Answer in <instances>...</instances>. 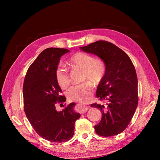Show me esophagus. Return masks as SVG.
<instances>
[{"label": "esophagus", "mask_w": 160, "mask_h": 160, "mask_svg": "<svg viewBox=\"0 0 160 160\" xmlns=\"http://www.w3.org/2000/svg\"><path fill=\"white\" fill-rule=\"evenodd\" d=\"M78 110H79V112H80L81 113H84L88 110V107L86 105H84L79 104V108Z\"/></svg>", "instance_id": "obj_1"}]
</instances>
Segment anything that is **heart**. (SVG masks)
<instances>
[{
	"mask_svg": "<svg viewBox=\"0 0 160 160\" xmlns=\"http://www.w3.org/2000/svg\"><path fill=\"white\" fill-rule=\"evenodd\" d=\"M68 64L72 69L83 71L82 80L85 81L72 85L67 91V98L71 101L85 103L93 93V84L98 86L103 80L107 71L106 65L103 59L83 52H77L72 55L69 58ZM55 75L57 83L61 88L65 89L69 86V73L61 64L57 67Z\"/></svg>",
	"mask_w": 160,
	"mask_h": 160,
	"instance_id": "1",
	"label": "heart"
}]
</instances>
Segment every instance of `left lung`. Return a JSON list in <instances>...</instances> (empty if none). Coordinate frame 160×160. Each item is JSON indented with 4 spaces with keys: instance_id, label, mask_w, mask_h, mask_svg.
Segmentation results:
<instances>
[{
    "instance_id": "1",
    "label": "left lung",
    "mask_w": 160,
    "mask_h": 160,
    "mask_svg": "<svg viewBox=\"0 0 160 160\" xmlns=\"http://www.w3.org/2000/svg\"><path fill=\"white\" fill-rule=\"evenodd\" d=\"M80 48L99 57L107 69L96 91L97 98L107 103L91 105L102 113L100 122L95 125V132L104 137L118 135L126 129L138 107V77L135 67L126 53L110 42L98 41Z\"/></svg>"
}]
</instances>
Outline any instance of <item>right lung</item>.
Returning a JSON list of instances; mask_svg holds the SVG:
<instances>
[{
    "instance_id": "1",
    "label": "right lung",
    "mask_w": 160,
    "mask_h": 160,
    "mask_svg": "<svg viewBox=\"0 0 160 160\" xmlns=\"http://www.w3.org/2000/svg\"><path fill=\"white\" fill-rule=\"evenodd\" d=\"M69 51L48 48L42 51L28 67L23 84L24 110L35 132L48 141L61 143L73 136L75 121L81 115L75 112V103L61 111L57 104L66 101L55 79L60 57ZM64 107V106H63Z\"/></svg>"
}]
</instances>
